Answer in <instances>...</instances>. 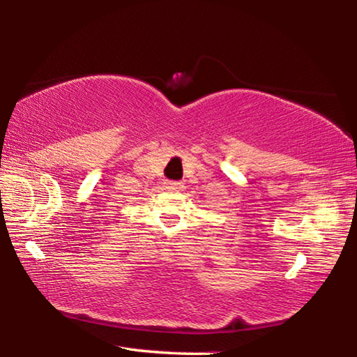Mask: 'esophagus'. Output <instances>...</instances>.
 Masks as SVG:
<instances>
[{
  "instance_id": "obj_1",
  "label": "esophagus",
  "mask_w": 357,
  "mask_h": 357,
  "mask_svg": "<svg viewBox=\"0 0 357 357\" xmlns=\"http://www.w3.org/2000/svg\"><path fill=\"white\" fill-rule=\"evenodd\" d=\"M183 184L181 183H176V181H167L165 183V189L167 190H173V192H176V190H181L183 189Z\"/></svg>"
}]
</instances>
